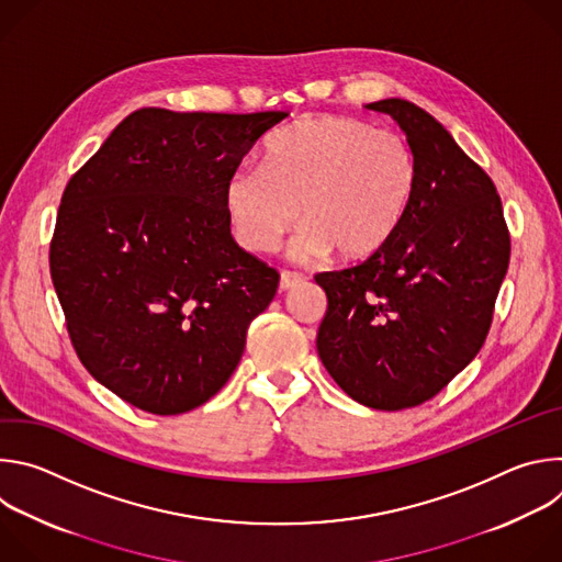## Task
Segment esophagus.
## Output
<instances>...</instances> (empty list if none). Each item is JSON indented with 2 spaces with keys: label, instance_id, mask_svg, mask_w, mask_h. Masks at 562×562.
<instances>
[{
  "label": "esophagus",
  "instance_id": "1",
  "mask_svg": "<svg viewBox=\"0 0 562 562\" xmlns=\"http://www.w3.org/2000/svg\"><path fill=\"white\" fill-rule=\"evenodd\" d=\"M302 284H306V278L300 273H282L280 276V291H291Z\"/></svg>",
  "mask_w": 562,
  "mask_h": 562
}]
</instances>
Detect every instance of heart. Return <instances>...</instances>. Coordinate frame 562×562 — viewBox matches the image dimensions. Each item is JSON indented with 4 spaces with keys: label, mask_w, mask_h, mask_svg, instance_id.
<instances>
[{
    "label": "heart",
    "mask_w": 562,
    "mask_h": 562,
    "mask_svg": "<svg viewBox=\"0 0 562 562\" xmlns=\"http://www.w3.org/2000/svg\"><path fill=\"white\" fill-rule=\"evenodd\" d=\"M416 182V155L403 135L356 117L311 115L265 142L262 167L231 173L224 206L247 251H276L300 215V260L336 254L362 262L403 224Z\"/></svg>",
    "instance_id": "b5f03b06"
}]
</instances>
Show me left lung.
<instances>
[{"instance_id": "1", "label": "left lung", "mask_w": 562, "mask_h": 562, "mask_svg": "<svg viewBox=\"0 0 562 562\" xmlns=\"http://www.w3.org/2000/svg\"><path fill=\"white\" fill-rule=\"evenodd\" d=\"M367 109L403 128L418 182L380 254L315 276L327 293L317 356L356 403L397 412L442 391L483 347L512 245L492 178L434 115L400 98Z\"/></svg>"}]
</instances>
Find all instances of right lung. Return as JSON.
Returning a JSON list of instances; mask_svg holds the SVG:
<instances>
[{
    "label": "right lung",
    "instance_id": "obj_1",
    "mask_svg": "<svg viewBox=\"0 0 562 562\" xmlns=\"http://www.w3.org/2000/svg\"><path fill=\"white\" fill-rule=\"evenodd\" d=\"M284 117L139 109L70 178L50 278L79 360L124 403L187 414L243 358L280 276L235 245L224 187Z\"/></svg>",
    "mask_w": 562,
    "mask_h": 562
}]
</instances>
